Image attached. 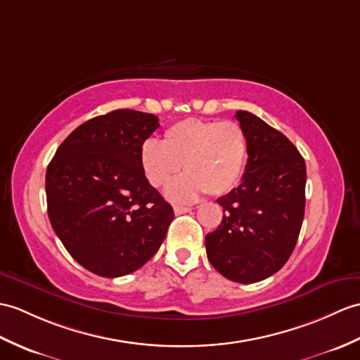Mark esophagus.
<instances>
[{"label":"esophagus","instance_id":"esophagus-1","mask_svg":"<svg viewBox=\"0 0 360 360\" xmlns=\"http://www.w3.org/2000/svg\"><path fill=\"white\" fill-rule=\"evenodd\" d=\"M191 212V207H182V205H174V213L182 214V213H188Z\"/></svg>","mask_w":360,"mask_h":360}]
</instances>
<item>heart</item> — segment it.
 <instances>
[{
    "instance_id": "1",
    "label": "heart",
    "mask_w": 360,
    "mask_h": 360,
    "mask_svg": "<svg viewBox=\"0 0 360 360\" xmlns=\"http://www.w3.org/2000/svg\"><path fill=\"white\" fill-rule=\"evenodd\" d=\"M247 155V135L238 122L190 118L170 125L162 144L147 139L141 147L139 162L153 187L170 182L184 164L187 174L167 188V196L190 202L205 190L221 196L235 188Z\"/></svg>"
}]
</instances>
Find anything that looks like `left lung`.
<instances>
[{
	"label": "left lung",
	"instance_id": "8db88e82",
	"mask_svg": "<svg viewBox=\"0 0 360 360\" xmlns=\"http://www.w3.org/2000/svg\"><path fill=\"white\" fill-rule=\"evenodd\" d=\"M248 161L240 184L218 199L219 227L205 236L207 257L224 278L253 283L279 271L293 253L305 213L307 167L285 135L239 110Z\"/></svg>",
	"mask_w": 360,
	"mask_h": 360
}]
</instances>
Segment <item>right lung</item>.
I'll return each instance as SVG.
<instances>
[{"label": "right lung", "mask_w": 360, "mask_h": 360, "mask_svg": "<svg viewBox=\"0 0 360 360\" xmlns=\"http://www.w3.org/2000/svg\"><path fill=\"white\" fill-rule=\"evenodd\" d=\"M158 121L129 108L96 116L64 139L47 167L50 224L75 261L103 278L141 269L173 221L139 162Z\"/></svg>", "instance_id": "1"}]
</instances>
